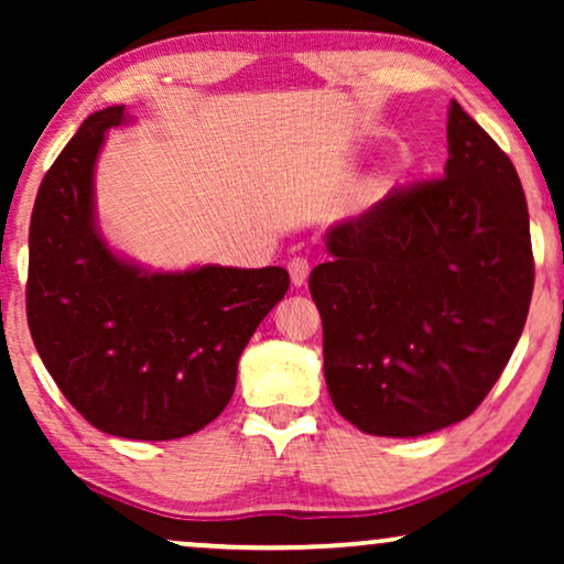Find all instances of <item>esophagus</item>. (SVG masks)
Listing matches in <instances>:
<instances>
[{"label": "esophagus", "instance_id": "34e87169", "mask_svg": "<svg viewBox=\"0 0 564 564\" xmlns=\"http://www.w3.org/2000/svg\"><path fill=\"white\" fill-rule=\"evenodd\" d=\"M288 269H290L292 284H295V288H303L305 280H307V274H311V264H307V259H303V257L290 259Z\"/></svg>", "mask_w": 564, "mask_h": 564}]
</instances>
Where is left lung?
<instances>
[{
	"instance_id": "8db88e82",
	"label": "left lung",
	"mask_w": 564,
	"mask_h": 564,
	"mask_svg": "<svg viewBox=\"0 0 564 564\" xmlns=\"http://www.w3.org/2000/svg\"><path fill=\"white\" fill-rule=\"evenodd\" d=\"M446 145L444 180L338 220L311 274L328 395L372 436L465 421L527 323L534 257L519 174L454 99Z\"/></svg>"
}]
</instances>
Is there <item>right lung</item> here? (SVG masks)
<instances>
[{
	"mask_svg": "<svg viewBox=\"0 0 564 564\" xmlns=\"http://www.w3.org/2000/svg\"><path fill=\"white\" fill-rule=\"evenodd\" d=\"M126 107L89 115L37 189L28 323L45 369L91 426L169 442L218 419L238 359L290 288L282 267L151 269L112 249L97 215V161Z\"/></svg>",
	"mask_w": 564,
	"mask_h": 564,
	"instance_id": "add662e5",
	"label": "right lung"
}]
</instances>
